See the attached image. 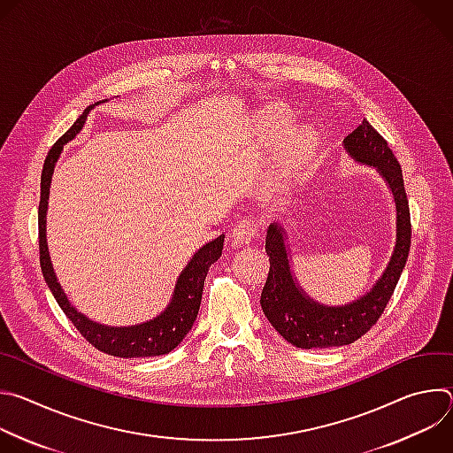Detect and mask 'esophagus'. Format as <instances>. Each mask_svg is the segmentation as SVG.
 Listing matches in <instances>:
<instances>
[{
	"instance_id": "1",
	"label": "esophagus",
	"mask_w": 453,
	"mask_h": 453,
	"mask_svg": "<svg viewBox=\"0 0 453 453\" xmlns=\"http://www.w3.org/2000/svg\"><path fill=\"white\" fill-rule=\"evenodd\" d=\"M257 234V226L249 220V219H243L240 220L238 224H234L233 231H231V243L234 247H242V245H247L254 236Z\"/></svg>"
}]
</instances>
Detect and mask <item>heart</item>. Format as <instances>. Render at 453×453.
Returning <instances> with one entry per match:
<instances>
[{"label": "heart", "instance_id": "heart-1", "mask_svg": "<svg viewBox=\"0 0 453 453\" xmlns=\"http://www.w3.org/2000/svg\"><path fill=\"white\" fill-rule=\"evenodd\" d=\"M285 128H287L285 118L274 119V125L271 127V131H269L271 138H280V136L285 133ZM313 150H315L313 138H311L310 134H306V133L297 134L296 140H294V142L288 145V149H287L288 163H290L292 166H301L304 161L310 159V156L313 154Z\"/></svg>", "mask_w": 453, "mask_h": 453}]
</instances>
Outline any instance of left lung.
I'll use <instances>...</instances> for the list:
<instances>
[{
  "instance_id": "left-lung-1",
  "label": "left lung",
  "mask_w": 453,
  "mask_h": 453,
  "mask_svg": "<svg viewBox=\"0 0 453 453\" xmlns=\"http://www.w3.org/2000/svg\"><path fill=\"white\" fill-rule=\"evenodd\" d=\"M344 147L357 161L378 168L393 189L396 203V247L389 267L385 269L371 292L353 304L328 308L313 303L297 288L283 243V227L278 224L269 227L265 250L271 269L260 299L262 310L287 342L303 349L346 346L365 335L381 317L387 303L391 301L409 257L412 226L398 159L367 119L344 138Z\"/></svg>"
}]
</instances>
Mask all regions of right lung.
Here are the masks:
<instances>
[{
	"label": "right lung",
	"mask_w": 453,
	"mask_h": 453,
	"mask_svg": "<svg viewBox=\"0 0 453 453\" xmlns=\"http://www.w3.org/2000/svg\"><path fill=\"white\" fill-rule=\"evenodd\" d=\"M93 105H89L82 116L70 127V131L64 133L57 143L50 149L44 166H42V175H41V201H39V262H41V271L42 276L57 299L58 306L62 311L66 313V317L73 322V326L81 332V335L95 346L98 351H104L112 357H121V358H134V357H157L170 353L180 341L188 335L191 330L193 322L197 319L199 308H201V299H203V288H204V280L208 276V271L211 264H215L220 254H222V245H224V234L215 238L213 242L206 243L203 249H199L186 269L180 273L172 303L168 308L156 317L150 322H145V325L140 326H128V328H107L102 325H96V322L89 320L82 313H79L68 297L64 296L60 285L57 283V278L53 274L51 264H50V254L46 247V206H48V193H50V180L53 173V166L57 157L60 156L62 145L73 140L79 131L82 128L86 116Z\"/></svg>",
	"instance_id": "obj_1"
}]
</instances>
